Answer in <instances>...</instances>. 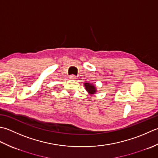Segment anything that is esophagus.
Here are the masks:
<instances>
[{"mask_svg": "<svg viewBox=\"0 0 158 158\" xmlns=\"http://www.w3.org/2000/svg\"><path fill=\"white\" fill-rule=\"evenodd\" d=\"M69 78L71 80H76L77 78L75 75H71V76H69Z\"/></svg>", "mask_w": 158, "mask_h": 158, "instance_id": "1", "label": "esophagus"}]
</instances>
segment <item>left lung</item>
<instances>
[{
    "mask_svg": "<svg viewBox=\"0 0 158 158\" xmlns=\"http://www.w3.org/2000/svg\"><path fill=\"white\" fill-rule=\"evenodd\" d=\"M84 85H85V89L86 90V91H87L89 94H95L96 93L95 86L93 85H92L91 83L86 82L84 84Z\"/></svg>",
    "mask_w": 158,
    "mask_h": 158,
    "instance_id": "obj_1",
    "label": "left lung"
}]
</instances>
